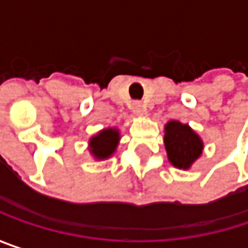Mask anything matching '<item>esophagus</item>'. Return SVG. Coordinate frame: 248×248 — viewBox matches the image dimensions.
<instances>
[{
  "label": "esophagus",
  "instance_id": "esophagus-1",
  "mask_svg": "<svg viewBox=\"0 0 248 248\" xmlns=\"http://www.w3.org/2000/svg\"><path fill=\"white\" fill-rule=\"evenodd\" d=\"M132 112L135 113V115H143L145 113V106L140 103V102H133L132 103Z\"/></svg>",
  "mask_w": 248,
  "mask_h": 248
}]
</instances>
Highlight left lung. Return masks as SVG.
I'll return each instance as SVG.
<instances>
[{"label":"left lung","instance_id":"obj_1","mask_svg":"<svg viewBox=\"0 0 248 248\" xmlns=\"http://www.w3.org/2000/svg\"><path fill=\"white\" fill-rule=\"evenodd\" d=\"M165 149L173 167L188 170L202 152V140L188 126L171 121L165 126Z\"/></svg>","mask_w":248,"mask_h":248}]
</instances>
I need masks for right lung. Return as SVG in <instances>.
Returning <instances> with one entry per match:
<instances>
[{
    "instance_id": "right-lung-1",
    "label": "right lung",
    "mask_w": 248,
    "mask_h": 248,
    "mask_svg": "<svg viewBox=\"0 0 248 248\" xmlns=\"http://www.w3.org/2000/svg\"><path fill=\"white\" fill-rule=\"evenodd\" d=\"M119 140V132L115 129H105L99 135L93 136L90 140V151L97 159L109 158L118 145Z\"/></svg>"
}]
</instances>
